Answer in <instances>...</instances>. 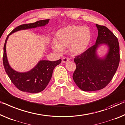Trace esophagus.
<instances>
[{"instance_id":"obj_1","label":"esophagus","mask_w":125,"mask_h":125,"mask_svg":"<svg viewBox=\"0 0 125 125\" xmlns=\"http://www.w3.org/2000/svg\"><path fill=\"white\" fill-rule=\"evenodd\" d=\"M69 61H70V58H68L64 57V58H63V59H62L63 63H67V62H68Z\"/></svg>"}]
</instances>
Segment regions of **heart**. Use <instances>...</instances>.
Wrapping results in <instances>:
<instances>
[{"mask_svg":"<svg viewBox=\"0 0 125 125\" xmlns=\"http://www.w3.org/2000/svg\"><path fill=\"white\" fill-rule=\"evenodd\" d=\"M91 38L90 30L87 27L70 25L57 31L52 48L55 52L61 53L63 49L68 47L72 55H80L86 51Z\"/></svg>","mask_w":125,"mask_h":125,"instance_id":"b5f03b06","label":"heart"}]
</instances>
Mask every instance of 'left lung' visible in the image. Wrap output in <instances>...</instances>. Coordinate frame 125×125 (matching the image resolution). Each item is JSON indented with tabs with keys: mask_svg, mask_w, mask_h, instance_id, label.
Listing matches in <instances>:
<instances>
[{
	"mask_svg": "<svg viewBox=\"0 0 125 125\" xmlns=\"http://www.w3.org/2000/svg\"><path fill=\"white\" fill-rule=\"evenodd\" d=\"M96 26L98 35L95 44L74 59L76 68L72 76L73 81L85 92L104 88L112 79L120 62L118 39L107 27L98 24ZM102 44L109 48L103 57H99L97 54V49Z\"/></svg>",
	"mask_w": 125,
	"mask_h": 125,
	"instance_id": "obj_1",
	"label": "left lung"
}]
</instances>
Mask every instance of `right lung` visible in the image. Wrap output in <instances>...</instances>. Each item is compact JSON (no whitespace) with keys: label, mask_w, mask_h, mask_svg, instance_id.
Here are the masks:
<instances>
[{"label":"right lung","mask_w":125,"mask_h":125,"mask_svg":"<svg viewBox=\"0 0 125 125\" xmlns=\"http://www.w3.org/2000/svg\"><path fill=\"white\" fill-rule=\"evenodd\" d=\"M49 20L38 21L35 23L20 25L13 30L7 36L4 45L3 65L7 75L17 88L22 92L29 93H38L42 92L51 80L54 69L60 64L62 60L56 61L40 60L31 70L20 72L13 70L9 64L6 52V44L9 36L17 31L45 26L49 23Z\"/></svg>","instance_id":"1"}]
</instances>
